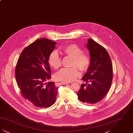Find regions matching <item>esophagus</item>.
Wrapping results in <instances>:
<instances>
[{
  "mask_svg": "<svg viewBox=\"0 0 133 133\" xmlns=\"http://www.w3.org/2000/svg\"><path fill=\"white\" fill-rule=\"evenodd\" d=\"M60 83H61V84H63V85H67V84H69L70 83L65 82H61Z\"/></svg>",
  "mask_w": 133,
  "mask_h": 133,
  "instance_id": "1",
  "label": "esophagus"
}]
</instances>
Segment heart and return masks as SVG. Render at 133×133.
<instances>
[{"label":"heart","mask_w":133,"mask_h":133,"mask_svg":"<svg viewBox=\"0 0 133 133\" xmlns=\"http://www.w3.org/2000/svg\"><path fill=\"white\" fill-rule=\"evenodd\" d=\"M64 55L72 58L71 68H63L55 74V78L59 81L70 82L75 80L80 75V70L86 71L90 66L91 60L90 56L82 53V50L75 44L66 46L62 49ZM48 63L51 67L55 69L59 68L61 64V60L56 52L53 51L51 53Z\"/></svg>","instance_id":"b5f03b06"}]
</instances>
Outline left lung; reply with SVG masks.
I'll list each match as a JSON object with an SVG mask.
<instances>
[{
  "label": "left lung",
  "mask_w": 133,
  "mask_h": 133,
  "mask_svg": "<svg viewBox=\"0 0 133 133\" xmlns=\"http://www.w3.org/2000/svg\"><path fill=\"white\" fill-rule=\"evenodd\" d=\"M87 47L91 63L82 78L86 83L81 84L77 95L80 101L91 105L100 101L107 95L111 86L113 71L110 55L104 47L90 38Z\"/></svg>",
  "instance_id": "left-lung-1"
}]
</instances>
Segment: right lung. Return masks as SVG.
I'll list each match as a JSON object with an SVG mask.
<instances>
[{"mask_svg":"<svg viewBox=\"0 0 133 133\" xmlns=\"http://www.w3.org/2000/svg\"><path fill=\"white\" fill-rule=\"evenodd\" d=\"M56 43L40 38L22 51L15 76L23 97L36 107H49L56 101L58 88L51 79L48 59Z\"/></svg>","mask_w":133,"mask_h":133,"instance_id":"right-lung-1","label":"right lung"}]
</instances>
